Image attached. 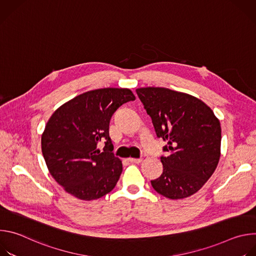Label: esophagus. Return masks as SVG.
<instances>
[{
  "mask_svg": "<svg viewBox=\"0 0 256 256\" xmlns=\"http://www.w3.org/2000/svg\"><path fill=\"white\" fill-rule=\"evenodd\" d=\"M128 161L130 163H140L142 161V158H128Z\"/></svg>",
  "mask_w": 256,
  "mask_h": 256,
  "instance_id": "34e87169",
  "label": "esophagus"
}]
</instances>
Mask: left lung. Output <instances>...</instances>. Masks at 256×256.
<instances>
[{"label": "left lung", "mask_w": 256, "mask_h": 256, "mask_svg": "<svg viewBox=\"0 0 256 256\" xmlns=\"http://www.w3.org/2000/svg\"><path fill=\"white\" fill-rule=\"evenodd\" d=\"M158 138L167 140L161 156L163 173L153 188L171 200L200 190L216 168L221 155V124L202 100L162 87L136 90Z\"/></svg>", "instance_id": "1"}]
</instances>
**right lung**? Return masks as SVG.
I'll use <instances>...</instances> for the list:
<instances>
[{"label": "right lung", "mask_w": 256, "mask_h": 256, "mask_svg": "<svg viewBox=\"0 0 256 256\" xmlns=\"http://www.w3.org/2000/svg\"><path fill=\"white\" fill-rule=\"evenodd\" d=\"M134 99L130 89L92 90L62 104L50 116L42 136V155L66 192L92 200L114 188L122 164L112 152L109 122L118 107ZM101 140L103 152L96 149Z\"/></svg>", "instance_id": "obj_1"}]
</instances>
